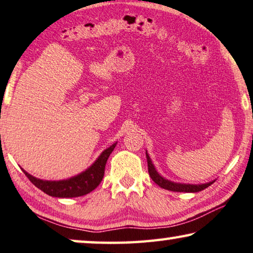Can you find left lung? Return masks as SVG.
<instances>
[{"mask_svg": "<svg viewBox=\"0 0 253 253\" xmlns=\"http://www.w3.org/2000/svg\"><path fill=\"white\" fill-rule=\"evenodd\" d=\"M146 157H147V163H148V173L155 183L157 185L161 186L163 189L169 190V191H174V192H199L201 190H204L206 188H208L209 185H211L213 182H209V183L206 184H181V183H174V182H170L169 180H165L164 177H162L159 174L156 172L155 167L151 163V159L149 158L148 154L146 153Z\"/></svg>", "mask_w": 253, "mask_h": 253, "instance_id": "8db88e82", "label": "left lung"}]
</instances>
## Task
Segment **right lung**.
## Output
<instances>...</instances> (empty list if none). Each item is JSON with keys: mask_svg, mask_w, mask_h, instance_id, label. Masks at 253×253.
<instances>
[{"mask_svg": "<svg viewBox=\"0 0 253 253\" xmlns=\"http://www.w3.org/2000/svg\"><path fill=\"white\" fill-rule=\"evenodd\" d=\"M115 145H112L110 148L105 149L98 159L87 170L79 174L75 177L64 181H42L30 175L23 170L25 175L29 178L32 183L42 190V192L55 198H75L84 196L92 190H95L102 182L105 173V165L112 151L114 150Z\"/></svg>", "mask_w": 253, "mask_h": 253, "instance_id": "1", "label": "right lung"}]
</instances>
